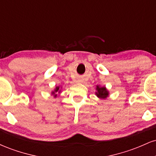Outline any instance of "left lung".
I'll return each mask as SVG.
<instances>
[{
	"label": "left lung",
	"instance_id": "8db88e82",
	"mask_svg": "<svg viewBox=\"0 0 156 156\" xmlns=\"http://www.w3.org/2000/svg\"><path fill=\"white\" fill-rule=\"evenodd\" d=\"M95 94L100 99L105 100L109 96V92L105 87H101L100 85H97Z\"/></svg>",
	"mask_w": 156,
	"mask_h": 156
}]
</instances>
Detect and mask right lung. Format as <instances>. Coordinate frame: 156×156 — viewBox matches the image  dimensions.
Segmentation results:
<instances>
[{
    "label": "right lung",
    "mask_w": 156,
    "mask_h": 156,
    "mask_svg": "<svg viewBox=\"0 0 156 156\" xmlns=\"http://www.w3.org/2000/svg\"><path fill=\"white\" fill-rule=\"evenodd\" d=\"M62 87H59V86H58V87H55V88L54 89V90L53 91H52L51 92V94L52 95H53V97H54V98H56L57 96V93H58V94H60L61 92H62Z\"/></svg>",
    "instance_id": "right-lung-1"
}]
</instances>
